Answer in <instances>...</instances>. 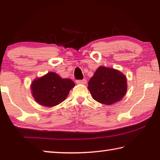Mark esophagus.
<instances>
[{
  "instance_id": "obj_1",
  "label": "esophagus",
  "mask_w": 160,
  "mask_h": 160,
  "mask_svg": "<svg viewBox=\"0 0 160 160\" xmlns=\"http://www.w3.org/2000/svg\"><path fill=\"white\" fill-rule=\"evenodd\" d=\"M77 84H80V85H85L87 83V80L85 79L80 80H76Z\"/></svg>"
}]
</instances>
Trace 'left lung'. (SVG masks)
Listing matches in <instances>:
<instances>
[{
    "label": "left lung",
    "instance_id": "obj_1",
    "mask_svg": "<svg viewBox=\"0 0 160 160\" xmlns=\"http://www.w3.org/2000/svg\"><path fill=\"white\" fill-rule=\"evenodd\" d=\"M127 88V78L122 72L104 66H99L88 82V90L92 98L106 105L122 99Z\"/></svg>",
    "mask_w": 160,
    "mask_h": 160
}]
</instances>
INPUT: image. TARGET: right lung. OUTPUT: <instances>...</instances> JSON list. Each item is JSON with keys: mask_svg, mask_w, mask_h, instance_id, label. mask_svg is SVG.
Masks as SVG:
<instances>
[{"mask_svg": "<svg viewBox=\"0 0 160 160\" xmlns=\"http://www.w3.org/2000/svg\"><path fill=\"white\" fill-rule=\"evenodd\" d=\"M75 83L69 78H62L54 72H49L34 79L31 84L32 94L38 104L52 107L63 102Z\"/></svg>", "mask_w": 160, "mask_h": 160, "instance_id": "right-lung-1", "label": "right lung"}]
</instances>
